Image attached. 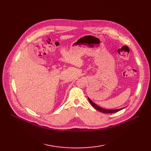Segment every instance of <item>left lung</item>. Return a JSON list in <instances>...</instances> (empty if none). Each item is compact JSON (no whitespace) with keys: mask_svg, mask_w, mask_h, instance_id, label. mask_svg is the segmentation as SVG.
<instances>
[{"mask_svg":"<svg viewBox=\"0 0 151 151\" xmlns=\"http://www.w3.org/2000/svg\"><path fill=\"white\" fill-rule=\"evenodd\" d=\"M88 100H89V101L90 102V104H91V105L94 108H96V109L99 111H101V112L104 113H116V112L119 111H120V110H121V109H122L124 108H123L117 109H104V108H100V106H99L96 104H95L89 98H88Z\"/></svg>","mask_w":151,"mask_h":151,"instance_id":"8db88e82","label":"left lung"}]
</instances>
